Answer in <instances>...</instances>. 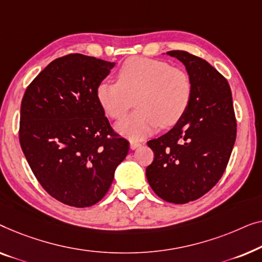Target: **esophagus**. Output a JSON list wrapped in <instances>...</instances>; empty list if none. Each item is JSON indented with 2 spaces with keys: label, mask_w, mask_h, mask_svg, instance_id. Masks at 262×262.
Returning <instances> with one entry per match:
<instances>
[{
  "label": "esophagus",
  "mask_w": 262,
  "mask_h": 262,
  "mask_svg": "<svg viewBox=\"0 0 262 262\" xmlns=\"http://www.w3.org/2000/svg\"><path fill=\"white\" fill-rule=\"evenodd\" d=\"M140 146H141V143H140V142H136V141H130V145H129L130 149H136V148H138V147H140Z\"/></svg>",
  "instance_id": "1"
}]
</instances>
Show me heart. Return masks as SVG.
Returning <instances> with one entry per match:
<instances>
[{
    "mask_svg": "<svg viewBox=\"0 0 262 262\" xmlns=\"http://www.w3.org/2000/svg\"><path fill=\"white\" fill-rule=\"evenodd\" d=\"M191 94L192 85L185 71L146 57L127 59L117 72V82H101L96 88L98 104L113 120L124 117L135 99L138 110L116 124V130L132 141L178 122Z\"/></svg>",
    "mask_w": 262,
    "mask_h": 262,
    "instance_id": "heart-1",
    "label": "heart"
}]
</instances>
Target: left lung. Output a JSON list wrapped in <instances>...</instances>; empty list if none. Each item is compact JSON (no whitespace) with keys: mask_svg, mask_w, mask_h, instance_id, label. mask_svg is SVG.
Wrapping results in <instances>:
<instances>
[{"mask_svg":"<svg viewBox=\"0 0 262 262\" xmlns=\"http://www.w3.org/2000/svg\"><path fill=\"white\" fill-rule=\"evenodd\" d=\"M166 54L185 66L192 94L174 127L148 141L154 160L146 177L164 201L185 204L211 190L226 171L236 139V120L229 84L216 69L186 51Z\"/></svg>","mask_w":262,"mask_h":262,"instance_id":"1","label":"left lung"}]
</instances>
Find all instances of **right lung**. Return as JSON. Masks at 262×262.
Returning <instances> with one entry per match:
<instances>
[{"mask_svg": "<svg viewBox=\"0 0 262 262\" xmlns=\"http://www.w3.org/2000/svg\"><path fill=\"white\" fill-rule=\"evenodd\" d=\"M114 66L78 53L58 58L22 98V152L47 193L70 206L101 201L129 150L96 98V88Z\"/></svg>", "mask_w": 262, "mask_h": 262, "instance_id": "obj_1", "label": "right lung"}]
</instances>
